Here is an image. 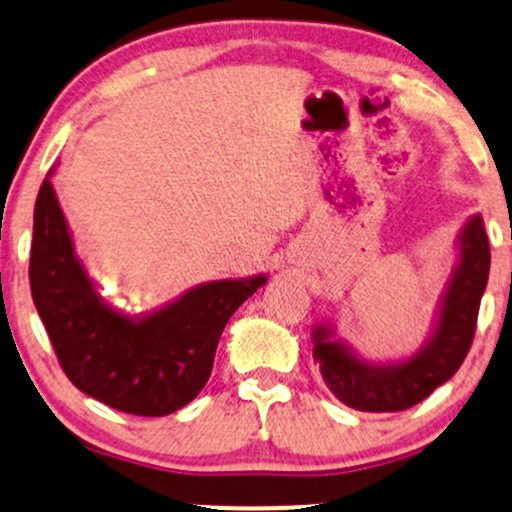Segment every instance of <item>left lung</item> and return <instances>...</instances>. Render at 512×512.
Segmentation results:
<instances>
[{"instance_id": "1", "label": "left lung", "mask_w": 512, "mask_h": 512, "mask_svg": "<svg viewBox=\"0 0 512 512\" xmlns=\"http://www.w3.org/2000/svg\"><path fill=\"white\" fill-rule=\"evenodd\" d=\"M456 249V266L439 296L430 334L410 356L370 361L337 337L330 320L313 325V358L327 389L344 406L368 413L406 410L456 375L475 337L479 301L489 280V239L479 213L460 227Z\"/></svg>"}]
</instances>
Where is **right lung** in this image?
I'll list each match as a JSON object with an SVG mask.
<instances>
[{"instance_id": "add662e5", "label": "right lung", "mask_w": 512, "mask_h": 512, "mask_svg": "<svg viewBox=\"0 0 512 512\" xmlns=\"http://www.w3.org/2000/svg\"><path fill=\"white\" fill-rule=\"evenodd\" d=\"M54 173L35 201L30 292L63 372L82 394L123 413H175L204 389L227 320L268 275L201 282L154 311H123L99 294L75 251Z\"/></svg>"}]
</instances>
